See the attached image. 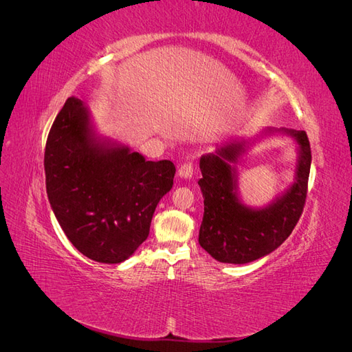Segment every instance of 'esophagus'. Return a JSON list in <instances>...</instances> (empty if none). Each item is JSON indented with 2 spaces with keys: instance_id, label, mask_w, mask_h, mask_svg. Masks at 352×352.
Wrapping results in <instances>:
<instances>
[{
  "instance_id": "1",
  "label": "esophagus",
  "mask_w": 352,
  "mask_h": 352,
  "mask_svg": "<svg viewBox=\"0 0 352 352\" xmlns=\"http://www.w3.org/2000/svg\"><path fill=\"white\" fill-rule=\"evenodd\" d=\"M177 175H179L180 179H186V180L192 177V175H194L192 162H188V163H184L182 166H180L179 170H177Z\"/></svg>"
}]
</instances>
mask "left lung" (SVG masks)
Wrapping results in <instances>:
<instances>
[{"mask_svg":"<svg viewBox=\"0 0 352 352\" xmlns=\"http://www.w3.org/2000/svg\"><path fill=\"white\" fill-rule=\"evenodd\" d=\"M282 133L297 142L294 182L271 204L250 208L239 197L234 164L260 135ZM311 150L307 133L295 129H263L255 138H239L219 145L199 158L198 180L204 198V217L198 242L220 263L245 264L269 255L291 235L302 212L310 176Z\"/></svg>","mask_w":352,"mask_h":352,"instance_id":"left-lung-1","label":"left lung"}]
</instances>
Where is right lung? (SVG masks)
Instances as JSON below:
<instances>
[{
	"label": "right lung",
	"instance_id": "add662e5",
	"mask_svg": "<svg viewBox=\"0 0 352 352\" xmlns=\"http://www.w3.org/2000/svg\"><path fill=\"white\" fill-rule=\"evenodd\" d=\"M47 194L58 225L85 257L127 260L150 235L155 207L173 186L170 160L146 162L101 136L87 105L70 97L45 146Z\"/></svg>",
	"mask_w": 352,
	"mask_h": 352
}]
</instances>
